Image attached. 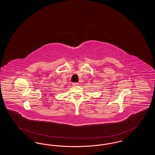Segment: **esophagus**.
Segmentation results:
<instances>
[{
  "instance_id": "34e87169",
  "label": "esophagus",
  "mask_w": 155,
  "mask_h": 155,
  "mask_svg": "<svg viewBox=\"0 0 155 155\" xmlns=\"http://www.w3.org/2000/svg\"><path fill=\"white\" fill-rule=\"evenodd\" d=\"M73 85H74V86H77V85H78V84H78V82H74V83H73Z\"/></svg>"
}]
</instances>
